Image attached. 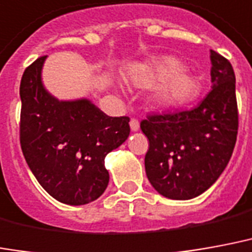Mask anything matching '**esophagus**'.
I'll list each match as a JSON object with an SVG mask.
<instances>
[{"label":"esophagus","mask_w":252,"mask_h":252,"mask_svg":"<svg viewBox=\"0 0 252 252\" xmlns=\"http://www.w3.org/2000/svg\"><path fill=\"white\" fill-rule=\"evenodd\" d=\"M129 126H131L132 132H137L139 129H140V123L136 120V119H131V121H129Z\"/></svg>","instance_id":"1"}]
</instances>
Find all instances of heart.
<instances>
[{
    "label": "heart",
    "mask_w": 252,
    "mask_h": 252,
    "mask_svg": "<svg viewBox=\"0 0 252 252\" xmlns=\"http://www.w3.org/2000/svg\"><path fill=\"white\" fill-rule=\"evenodd\" d=\"M128 83L137 88H154L152 102L160 109H173L187 105L199 94L197 80L182 68L179 60L161 56L151 63L135 65L126 72Z\"/></svg>",
    "instance_id": "obj_1"
}]
</instances>
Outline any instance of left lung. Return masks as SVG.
Wrapping results in <instances>:
<instances>
[{
  "instance_id": "obj_1",
  "label": "left lung",
  "mask_w": 252,
  "mask_h": 252,
  "mask_svg": "<svg viewBox=\"0 0 252 252\" xmlns=\"http://www.w3.org/2000/svg\"><path fill=\"white\" fill-rule=\"evenodd\" d=\"M211 92L191 111L152 115L141 121L150 140L145 173L152 187L173 200H188L215 183L230 161L238 135L235 73L210 50Z\"/></svg>"
}]
</instances>
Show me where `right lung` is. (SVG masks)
I'll return each instance as SVG.
<instances>
[{
    "label": "right lung",
    "instance_id": "1",
    "mask_svg": "<svg viewBox=\"0 0 252 252\" xmlns=\"http://www.w3.org/2000/svg\"><path fill=\"white\" fill-rule=\"evenodd\" d=\"M46 59H37L22 74V154L50 196L83 206L105 191L109 183L105 156L128 139L129 117L108 116L89 98L55 97L42 83Z\"/></svg>",
    "mask_w": 252,
    "mask_h": 252
}]
</instances>
